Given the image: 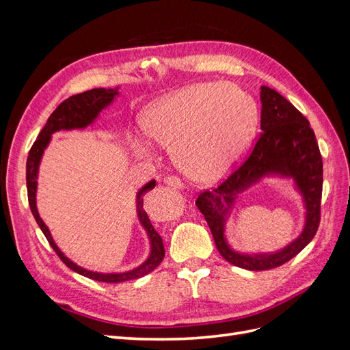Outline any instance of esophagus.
Returning <instances> with one entry per match:
<instances>
[{
  "mask_svg": "<svg viewBox=\"0 0 350 350\" xmlns=\"http://www.w3.org/2000/svg\"><path fill=\"white\" fill-rule=\"evenodd\" d=\"M165 184L172 187V188H178V189H183L184 188V183L181 181V178H178L176 175H167L165 178Z\"/></svg>",
  "mask_w": 350,
  "mask_h": 350,
  "instance_id": "34e87169",
  "label": "esophagus"
}]
</instances>
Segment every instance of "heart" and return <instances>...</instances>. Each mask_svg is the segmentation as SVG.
I'll return each mask as SVG.
<instances>
[{
    "mask_svg": "<svg viewBox=\"0 0 350 350\" xmlns=\"http://www.w3.org/2000/svg\"><path fill=\"white\" fill-rule=\"evenodd\" d=\"M258 124L257 103L228 83H196L146 107L140 125L147 137L171 147L178 166L194 179L224 176L245 154ZM140 152L143 143L133 140Z\"/></svg>",
    "mask_w": 350,
    "mask_h": 350,
    "instance_id": "obj_1",
    "label": "heart"
}]
</instances>
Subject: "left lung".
<instances>
[{
  "mask_svg": "<svg viewBox=\"0 0 350 350\" xmlns=\"http://www.w3.org/2000/svg\"><path fill=\"white\" fill-rule=\"evenodd\" d=\"M261 133L250 156L217 187L198 194L196 204L213 235L216 248L237 267L261 271L279 267L299 254L320 226L323 157L310 121L280 93L261 86ZM266 174L292 177L307 208L303 234L288 247L270 254H241L224 239V221L234 198Z\"/></svg>",
  "mask_w": 350,
  "mask_h": 350,
  "instance_id": "8db88e82",
  "label": "left lung"
}]
</instances>
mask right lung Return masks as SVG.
I'll return each instance as SVG.
<instances>
[{"mask_svg": "<svg viewBox=\"0 0 350 350\" xmlns=\"http://www.w3.org/2000/svg\"><path fill=\"white\" fill-rule=\"evenodd\" d=\"M118 94V89H92L88 92H83L79 94H74V96L66 99L58 108L51 113L44 129L40 130L36 142L31 146V149L27 156V163H26V183H27V198H29V206L31 210V215H33L35 220L40 230L44 232L46 237L49 245L54 248L57 256L61 258V261L66 264L67 267L74 270L76 273L81 274V276H86L89 279L105 282V283H120L126 282L133 279H139L153 271L159 264L162 262L165 257V248L161 235L154 230L152 221L147 216L146 210L143 208V197L147 191H150L154 188L156 181L152 179L150 183H147L144 187L140 188V191L137 193V216L142 226L146 229L147 237L150 239V256L147 258L142 266H139L134 270L124 271V273H98V271H90L77 266L76 262H72L70 258H67L61 250L57 247L55 241L52 239L51 232L48 226L44 224V220L40 219L36 207V189H38V171H39V163L42 154H44L46 146L51 142V135L59 131V130H76V129H86L94 120L98 118V115L102 109L108 107L112 103L113 98Z\"/></svg>", "mask_w": 350, "mask_h": 350, "instance_id": "right-lung-1", "label": "right lung"}]
</instances>
